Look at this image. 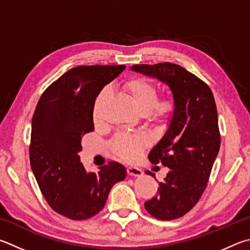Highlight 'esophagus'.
<instances>
[{
	"instance_id": "esophagus-1",
	"label": "esophagus",
	"mask_w": 250,
	"mask_h": 250,
	"mask_svg": "<svg viewBox=\"0 0 250 250\" xmlns=\"http://www.w3.org/2000/svg\"><path fill=\"white\" fill-rule=\"evenodd\" d=\"M126 172H128V175L134 176V177H140V176L143 175V171L142 170L137 168V167H132V166L128 167V168H126Z\"/></svg>"
}]
</instances>
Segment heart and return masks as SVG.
<instances>
[{"instance_id":"obj_1","label":"heart","mask_w":250,"mask_h":250,"mask_svg":"<svg viewBox=\"0 0 250 250\" xmlns=\"http://www.w3.org/2000/svg\"><path fill=\"white\" fill-rule=\"evenodd\" d=\"M122 90L132 99L135 108L153 122H162L174 113L175 99L169 95L157 97V88L151 82L133 78L122 84ZM107 97V90L103 89L97 95L93 106V119L98 124L102 119V107ZM148 140L140 134H118L112 140L111 149L116 155L125 162H135L140 157Z\"/></svg>"}]
</instances>
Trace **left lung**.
<instances>
[{"instance_id": "obj_1", "label": "left lung", "mask_w": 250, "mask_h": 250, "mask_svg": "<svg viewBox=\"0 0 250 250\" xmlns=\"http://www.w3.org/2000/svg\"><path fill=\"white\" fill-rule=\"evenodd\" d=\"M131 70L168 85L175 99L168 129L148 154L153 164L162 163L169 171L158 181L156 196L144 207L158 220L178 219L200 200L219 154L221 137L214 96L203 81L174 63L135 64Z\"/></svg>"}]
</instances>
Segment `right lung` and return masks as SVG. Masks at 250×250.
Here are the masks:
<instances>
[{
    "mask_svg": "<svg viewBox=\"0 0 250 250\" xmlns=\"http://www.w3.org/2000/svg\"><path fill=\"white\" fill-rule=\"evenodd\" d=\"M125 65H81L42 93L31 121V169L52 210L70 220H87L105 207L112 186L125 178L121 164L109 162L87 172L78 153L82 137L94 131L93 106L104 86Z\"/></svg>",
    "mask_w": 250,
    "mask_h": 250,
    "instance_id": "add662e5",
    "label": "right lung"
}]
</instances>
